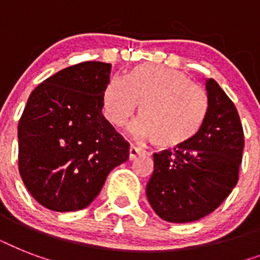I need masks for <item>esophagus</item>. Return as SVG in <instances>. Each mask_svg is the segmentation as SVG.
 I'll return each mask as SVG.
<instances>
[{
    "label": "esophagus",
    "instance_id": "34e87169",
    "mask_svg": "<svg viewBox=\"0 0 260 260\" xmlns=\"http://www.w3.org/2000/svg\"><path fill=\"white\" fill-rule=\"evenodd\" d=\"M128 154H129V159L132 160V159L138 158L139 155H142L143 151L140 150V148H138L136 146H134V144H131L129 150H128Z\"/></svg>",
    "mask_w": 260,
    "mask_h": 260
}]
</instances>
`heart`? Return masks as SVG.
Masks as SVG:
<instances>
[{
    "instance_id": "heart-1",
    "label": "heart",
    "mask_w": 260,
    "mask_h": 260,
    "mask_svg": "<svg viewBox=\"0 0 260 260\" xmlns=\"http://www.w3.org/2000/svg\"><path fill=\"white\" fill-rule=\"evenodd\" d=\"M139 106L132 132L170 150L193 140L205 121L204 91L179 70L158 64L134 67L125 78L113 77L102 91V109L114 126L124 125Z\"/></svg>"
}]
</instances>
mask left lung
<instances>
[{
  "label": "left lung",
  "mask_w": 260,
  "mask_h": 260,
  "mask_svg": "<svg viewBox=\"0 0 260 260\" xmlns=\"http://www.w3.org/2000/svg\"><path fill=\"white\" fill-rule=\"evenodd\" d=\"M208 112L197 136L154 154L147 198L169 222L197 221L217 209L239 179L244 134L236 106L214 79L205 81Z\"/></svg>",
  "instance_id": "1"
}]
</instances>
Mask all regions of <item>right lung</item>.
<instances>
[{
    "instance_id": "1",
    "label": "right lung",
    "mask_w": 260,
    "mask_h": 260,
    "mask_svg": "<svg viewBox=\"0 0 260 260\" xmlns=\"http://www.w3.org/2000/svg\"><path fill=\"white\" fill-rule=\"evenodd\" d=\"M110 69L78 63L43 81L28 98L18 121V171L47 209L86 208L129 156V144L102 116Z\"/></svg>"
}]
</instances>
